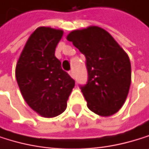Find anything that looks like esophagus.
Listing matches in <instances>:
<instances>
[{
    "label": "esophagus",
    "instance_id": "esophagus-1",
    "mask_svg": "<svg viewBox=\"0 0 149 149\" xmlns=\"http://www.w3.org/2000/svg\"><path fill=\"white\" fill-rule=\"evenodd\" d=\"M69 74H70V76L72 79L75 78V75H74V72H73V70H70V71L69 72Z\"/></svg>",
    "mask_w": 149,
    "mask_h": 149
}]
</instances>
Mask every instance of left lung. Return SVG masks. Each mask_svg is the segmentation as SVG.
Segmentation results:
<instances>
[{
	"label": "left lung",
	"instance_id": "8db88e82",
	"mask_svg": "<svg viewBox=\"0 0 149 149\" xmlns=\"http://www.w3.org/2000/svg\"><path fill=\"white\" fill-rule=\"evenodd\" d=\"M67 40L86 59L88 81L80 88L88 109L102 116L114 115L124 105L131 86L128 55L99 26L74 30L67 35Z\"/></svg>",
	"mask_w": 149,
	"mask_h": 149
}]
</instances>
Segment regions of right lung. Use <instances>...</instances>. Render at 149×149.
Segmentation results:
<instances>
[{
	"label": "right lung",
	"instance_id": "1",
	"mask_svg": "<svg viewBox=\"0 0 149 149\" xmlns=\"http://www.w3.org/2000/svg\"><path fill=\"white\" fill-rule=\"evenodd\" d=\"M63 34L60 29L37 28L26 41L16 66V79L24 101L43 118L62 114L75 86L55 56Z\"/></svg>",
	"mask_w": 149,
	"mask_h": 149
}]
</instances>
